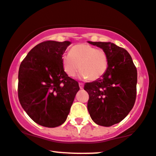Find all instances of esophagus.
<instances>
[{"mask_svg": "<svg viewBox=\"0 0 156 156\" xmlns=\"http://www.w3.org/2000/svg\"><path fill=\"white\" fill-rule=\"evenodd\" d=\"M79 87H80V89H83V83H79Z\"/></svg>", "mask_w": 156, "mask_h": 156, "instance_id": "34e87169", "label": "esophagus"}]
</instances>
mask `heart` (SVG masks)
<instances>
[{
	"instance_id": "1",
	"label": "heart",
	"mask_w": 156,
	"mask_h": 156,
	"mask_svg": "<svg viewBox=\"0 0 156 156\" xmlns=\"http://www.w3.org/2000/svg\"><path fill=\"white\" fill-rule=\"evenodd\" d=\"M62 64L67 75L75 77L78 70L83 79L96 81L101 78L107 71L108 59L103 49L96 48L86 43L74 45L69 53L62 57Z\"/></svg>"
}]
</instances>
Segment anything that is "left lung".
<instances>
[{"label":"left lung","instance_id":"left-lung-1","mask_svg":"<svg viewBox=\"0 0 156 156\" xmlns=\"http://www.w3.org/2000/svg\"><path fill=\"white\" fill-rule=\"evenodd\" d=\"M88 42L102 48L108 55V66L102 78L86 83L83 89L89 94L87 109L92 119L108 127L121 122L133 108L137 69L126 49L111 42Z\"/></svg>","mask_w":156,"mask_h":156}]
</instances>
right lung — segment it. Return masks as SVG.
Wrapping results in <instances>:
<instances>
[{"label":"right lung","instance_id":"right-lung-1","mask_svg":"<svg viewBox=\"0 0 156 156\" xmlns=\"http://www.w3.org/2000/svg\"><path fill=\"white\" fill-rule=\"evenodd\" d=\"M69 41L47 40L34 47L19 70L18 96L27 115L39 125L63 123L79 90L78 81L64 72L62 57Z\"/></svg>","mask_w":156,"mask_h":156}]
</instances>
